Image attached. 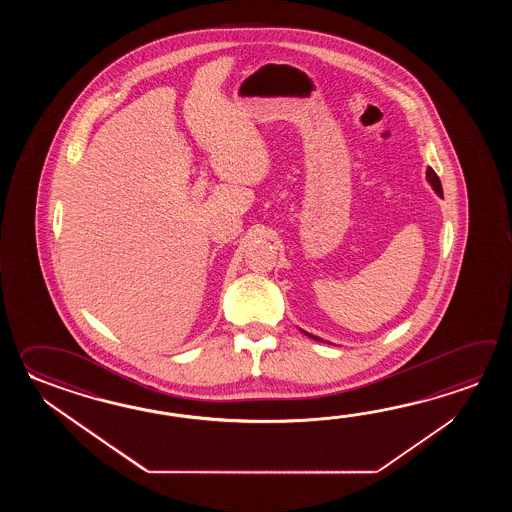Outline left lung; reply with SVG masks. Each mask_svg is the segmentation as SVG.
<instances>
[{
  "mask_svg": "<svg viewBox=\"0 0 512 512\" xmlns=\"http://www.w3.org/2000/svg\"><path fill=\"white\" fill-rule=\"evenodd\" d=\"M426 177H428L430 185L434 186L435 192H437L439 196H443V186H441V181H439V177H437V174H435L432 168H428V170H426ZM305 335H309V333H305ZM309 337L315 338V340H318V342H324L322 338L313 337V335H309Z\"/></svg>",
  "mask_w": 512,
  "mask_h": 512,
  "instance_id": "obj_1",
  "label": "left lung"
}]
</instances>
